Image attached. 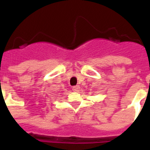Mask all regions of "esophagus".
Wrapping results in <instances>:
<instances>
[{"mask_svg": "<svg viewBox=\"0 0 150 150\" xmlns=\"http://www.w3.org/2000/svg\"><path fill=\"white\" fill-rule=\"evenodd\" d=\"M79 88H79V86H76L73 87V91L77 92V91H79Z\"/></svg>", "mask_w": 150, "mask_h": 150, "instance_id": "obj_1", "label": "esophagus"}]
</instances>
